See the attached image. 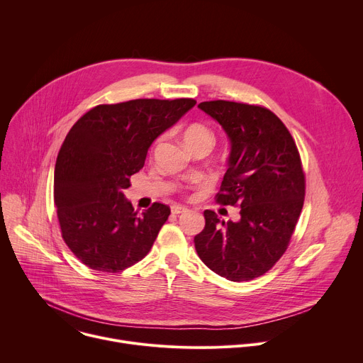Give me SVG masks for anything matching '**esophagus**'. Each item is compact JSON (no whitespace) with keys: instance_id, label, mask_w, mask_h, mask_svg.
<instances>
[{"instance_id":"esophagus-1","label":"esophagus","mask_w":363,"mask_h":363,"mask_svg":"<svg viewBox=\"0 0 363 363\" xmlns=\"http://www.w3.org/2000/svg\"><path fill=\"white\" fill-rule=\"evenodd\" d=\"M171 211H172V214H175V216H178V214H185V213H188V208H185V206H182V205H172L171 206Z\"/></svg>"}]
</instances>
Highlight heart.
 I'll return each mask as SVG.
<instances>
[{
    "label": "heart",
    "mask_w": 363,
    "mask_h": 363,
    "mask_svg": "<svg viewBox=\"0 0 363 363\" xmlns=\"http://www.w3.org/2000/svg\"><path fill=\"white\" fill-rule=\"evenodd\" d=\"M184 140L186 142H198V140H210L213 142V133L210 132V129L199 125V123H194L191 126H188L184 132Z\"/></svg>",
    "instance_id": "heart-1"
}]
</instances>
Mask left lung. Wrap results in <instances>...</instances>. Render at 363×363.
<instances>
[{
    "label": "left lung",
    "mask_w": 363,
    "mask_h": 363,
    "mask_svg": "<svg viewBox=\"0 0 363 363\" xmlns=\"http://www.w3.org/2000/svg\"><path fill=\"white\" fill-rule=\"evenodd\" d=\"M198 108L228 136V169L217 201L240 206V220L225 223L205 210L195 250L218 276L248 281L277 263L296 228L304 202L300 155L287 128L266 108L227 100Z\"/></svg>",
    "instance_id": "left-lung-1"
}]
</instances>
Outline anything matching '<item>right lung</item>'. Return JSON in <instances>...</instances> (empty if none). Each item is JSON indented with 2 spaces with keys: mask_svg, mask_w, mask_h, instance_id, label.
I'll return each instance as SVG.
<instances>
[{
  "mask_svg": "<svg viewBox=\"0 0 363 363\" xmlns=\"http://www.w3.org/2000/svg\"><path fill=\"white\" fill-rule=\"evenodd\" d=\"M194 99H136L99 105L67 133L55 168V203L62 235L87 267L118 273L152 248L169 206L142 214L123 191L143 168L147 149L195 106Z\"/></svg>",
  "mask_w": 363,
  "mask_h": 363,
  "instance_id": "obj_1",
  "label": "right lung"
}]
</instances>
